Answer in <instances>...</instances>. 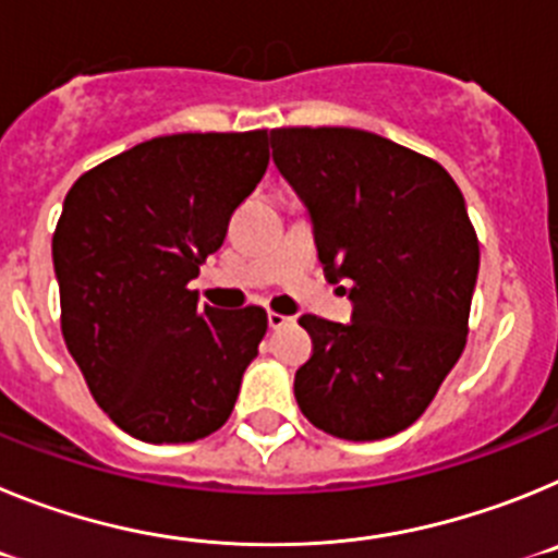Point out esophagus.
Wrapping results in <instances>:
<instances>
[{
  "instance_id": "34e87169",
  "label": "esophagus",
  "mask_w": 558,
  "mask_h": 558,
  "mask_svg": "<svg viewBox=\"0 0 558 558\" xmlns=\"http://www.w3.org/2000/svg\"><path fill=\"white\" fill-rule=\"evenodd\" d=\"M290 322H293V318H288V315L274 313V310H270V313H268V327L270 329H282V327H288Z\"/></svg>"
}]
</instances>
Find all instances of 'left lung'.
Returning a JSON list of instances; mask_svg holds the SVG:
<instances>
[{
	"label": "left lung",
	"mask_w": 558,
	"mask_h": 558,
	"mask_svg": "<svg viewBox=\"0 0 558 558\" xmlns=\"http://www.w3.org/2000/svg\"><path fill=\"white\" fill-rule=\"evenodd\" d=\"M274 161L313 218L329 282L352 322L302 315L313 354L295 402L318 430L377 441L436 397L470 332L481 248L450 172L357 128H274Z\"/></svg>",
	"instance_id": "8db88e82"
}]
</instances>
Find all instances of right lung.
Here are the masks:
<instances>
[{
  "label": "right lung",
  "instance_id": "add662e5",
  "mask_svg": "<svg viewBox=\"0 0 558 558\" xmlns=\"http://www.w3.org/2000/svg\"><path fill=\"white\" fill-rule=\"evenodd\" d=\"M268 167V131L172 133L83 172L52 234L61 332L97 405L147 445L226 425L265 338L263 307L220 313L190 282Z\"/></svg>",
  "mask_w": 558,
  "mask_h": 558
}]
</instances>
